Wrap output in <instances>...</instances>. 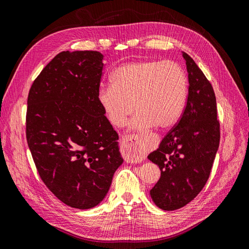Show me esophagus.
Returning a JSON list of instances; mask_svg holds the SVG:
<instances>
[{"instance_id":"1","label":"esophagus","mask_w":249,"mask_h":249,"mask_svg":"<svg viewBox=\"0 0 249 249\" xmlns=\"http://www.w3.org/2000/svg\"><path fill=\"white\" fill-rule=\"evenodd\" d=\"M126 145L130 147V149H135V150H138V149H141V146H140V142H139V137H137V135L135 137L132 136V138L127 139L126 140Z\"/></svg>"}]
</instances>
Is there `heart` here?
<instances>
[{"label":"heart","instance_id":"b5f03b06","mask_svg":"<svg viewBox=\"0 0 249 249\" xmlns=\"http://www.w3.org/2000/svg\"><path fill=\"white\" fill-rule=\"evenodd\" d=\"M112 86L102 87L97 101L109 122L123 127L134 112L133 126L167 130L182 116L189 83L182 66L172 61L141 60L118 66Z\"/></svg>","mask_w":249,"mask_h":249}]
</instances>
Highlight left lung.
Returning a JSON list of instances; mask_svg holds the SVG:
<instances>
[{
    "label": "left lung",
    "mask_w": 249,
    "mask_h": 249,
    "mask_svg": "<svg viewBox=\"0 0 249 249\" xmlns=\"http://www.w3.org/2000/svg\"><path fill=\"white\" fill-rule=\"evenodd\" d=\"M183 57L189 80L186 107L176 126L147 157L161 170L150 197L164 211L180 209L197 196L210 177L220 140L213 87L194 60L184 52Z\"/></svg>",
    "instance_id": "1"
}]
</instances>
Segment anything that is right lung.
<instances>
[{
  "mask_svg": "<svg viewBox=\"0 0 249 249\" xmlns=\"http://www.w3.org/2000/svg\"><path fill=\"white\" fill-rule=\"evenodd\" d=\"M103 58L96 51L59 53L28 95L26 136L37 171L58 199L80 210L105 198L124 162L97 101Z\"/></svg>",
  "mask_w": 249,
  "mask_h": 249,
  "instance_id": "obj_1",
  "label": "right lung"
}]
</instances>
